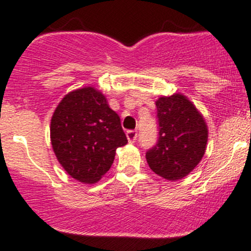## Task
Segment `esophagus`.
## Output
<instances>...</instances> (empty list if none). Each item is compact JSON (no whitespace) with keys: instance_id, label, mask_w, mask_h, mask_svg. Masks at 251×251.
<instances>
[{"instance_id":"obj_1","label":"esophagus","mask_w":251,"mask_h":251,"mask_svg":"<svg viewBox=\"0 0 251 251\" xmlns=\"http://www.w3.org/2000/svg\"><path fill=\"white\" fill-rule=\"evenodd\" d=\"M126 137L130 143H133L136 140H137V131H127L126 132Z\"/></svg>"}]
</instances>
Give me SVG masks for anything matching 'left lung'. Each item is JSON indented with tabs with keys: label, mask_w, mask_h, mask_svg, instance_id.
<instances>
[{
	"label": "left lung",
	"mask_w": 251,
	"mask_h": 251,
	"mask_svg": "<svg viewBox=\"0 0 251 251\" xmlns=\"http://www.w3.org/2000/svg\"><path fill=\"white\" fill-rule=\"evenodd\" d=\"M159 140L146 153L153 173L177 181L196 169L206 151L207 125L204 116L184 95L161 96L155 102Z\"/></svg>",
	"instance_id": "left-lung-1"
}]
</instances>
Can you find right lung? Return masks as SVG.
Segmentation results:
<instances>
[{
	"label": "right lung",
	"mask_w": 251,
	"mask_h": 251,
	"mask_svg": "<svg viewBox=\"0 0 251 251\" xmlns=\"http://www.w3.org/2000/svg\"><path fill=\"white\" fill-rule=\"evenodd\" d=\"M50 143L68 175L97 183L110 169L119 147L127 143L120 118L92 86L67 93L50 119Z\"/></svg>",
	"instance_id": "obj_1"
}]
</instances>
